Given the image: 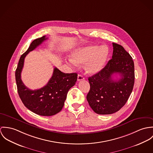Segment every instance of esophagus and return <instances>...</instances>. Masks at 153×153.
I'll return each mask as SVG.
<instances>
[{
	"instance_id": "34e87169",
	"label": "esophagus",
	"mask_w": 153,
	"mask_h": 153,
	"mask_svg": "<svg viewBox=\"0 0 153 153\" xmlns=\"http://www.w3.org/2000/svg\"><path fill=\"white\" fill-rule=\"evenodd\" d=\"M85 79V77H83V76H82V74H78V76H77V80L78 81H81V80H83Z\"/></svg>"
}]
</instances>
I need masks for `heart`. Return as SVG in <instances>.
I'll list each match as a JSON object with an SVG mask.
<instances>
[{
  "label": "heart",
  "instance_id": "heart-1",
  "mask_svg": "<svg viewBox=\"0 0 153 153\" xmlns=\"http://www.w3.org/2000/svg\"><path fill=\"white\" fill-rule=\"evenodd\" d=\"M108 56L109 49L106 46H88L72 51L70 57L72 65L86 63V71L94 74L104 68Z\"/></svg>",
  "mask_w": 153,
  "mask_h": 153
}]
</instances>
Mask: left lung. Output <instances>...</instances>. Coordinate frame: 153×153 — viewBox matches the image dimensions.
Instances as JSON below:
<instances>
[{
    "mask_svg": "<svg viewBox=\"0 0 153 153\" xmlns=\"http://www.w3.org/2000/svg\"><path fill=\"white\" fill-rule=\"evenodd\" d=\"M112 59L99 73L88 77L90 85L87 100L99 114L118 111L127 102L134 84V65L131 56L124 48L113 43ZM121 78L115 80L114 74Z\"/></svg>",
    "mask_w": 153,
    "mask_h": 153,
    "instance_id": "8db88e82",
    "label": "left lung"
}]
</instances>
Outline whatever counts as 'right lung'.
I'll return each mask as SVG.
<instances>
[{"mask_svg":"<svg viewBox=\"0 0 153 153\" xmlns=\"http://www.w3.org/2000/svg\"><path fill=\"white\" fill-rule=\"evenodd\" d=\"M48 38L44 36L34 40L27 51L20 57L15 72L17 92L23 104L29 110L43 116H51L60 112L66 99L69 89L76 84L77 74L64 73L56 68L48 84L42 88L32 90L27 88L21 79L25 58Z\"/></svg>","mask_w":153,"mask_h":153,"instance_id":"1","label":"right lung"}]
</instances>
